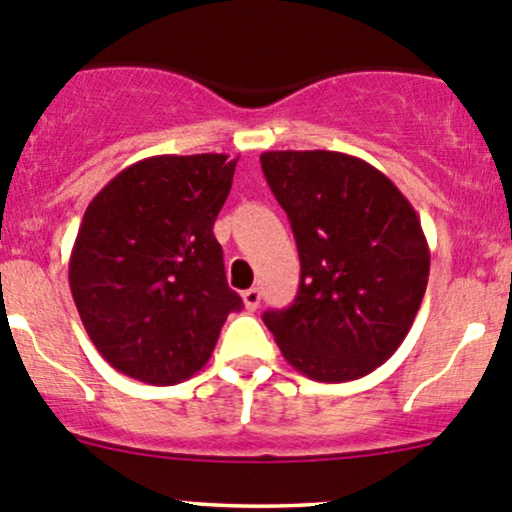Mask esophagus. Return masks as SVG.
Wrapping results in <instances>:
<instances>
[{"instance_id":"1","label":"esophagus","mask_w":512,"mask_h":512,"mask_svg":"<svg viewBox=\"0 0 512 512\" xmlns=\"http://www.w3.org/2000/svg\"><path fill=\"white\" fill-rule=\"evenodd\" d=\"M242 304H245L247 311H255L257 306H260V289H245V292H242Z\"/></svg>"}]
</instances>
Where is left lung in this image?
I'll use <instances>...</instances> for the list:
<instances>
[{"instance_id": "left-lung-1", "label": "left lung", "mask_w": 512, "mask_h": 512, "mask_svg": "<svg viewBox=\"0 0 512 512\" xmlns=\"http://www.w3.org/2000/svg\"><path fill=\"white\" fill-rule=\"evenodd\" d=\"M262 171L297 238L294 304L267 311L284 360L319 383L373 373L410 333L429 279L412 203L368 161L341 152H265Z\"/></svg>"}]
</instances>
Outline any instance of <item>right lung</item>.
<instances>
[{"mask_svg": "<svg viewBox=\"0 0 512 512\" xmlns=\"http://www.w3.org/2000/svg\"><path fill=\"white\" fill-rule=\"evenodd\" d=\"M235 164L225 154L142 159L83 215L68 265L73 301L102 358L139 383L198 373L242 309L213 235Z\"/></svg>", "mask_w": 512, "mask_h": 512, "instance_id": "add662e5", "label": "right lung"}]
</instances>
